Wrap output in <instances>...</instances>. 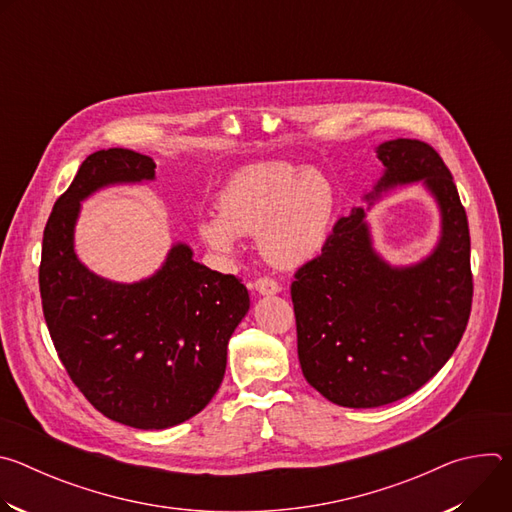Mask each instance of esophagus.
<instances>
[{
  "mask_svg": "<svg viewBox=\"0 0 512 512\" xmlns=\"http://www.w3.org/2000/svg\"><path fill=\"white\" fill-rule=\"evenodd\" d=\"M279 289H281L279 283L271 277H257L255 279V291L261 296H273V294H277Z\"/></svg>",
  "mask_w": 512,
  "mask_h": 512,
  "instance_id": "1",
  "label": "esophagus"
}]
</instances>
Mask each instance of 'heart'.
I'll use <instances>...</instances> for the list:
<instances>
[{"label": "heart", "instance_id": "1", "mask_svg": "<svg viewBox=\"0 0 512 512\" xmlns=\"http://www.w3.org/2000/svg\"><path fill=\"white\" fill-rule=\"evenodd\" d=\"M336 212V186L316 168L259 164L237 172L218 194V212L202 214L198 235L231 255L239 237H259L263 257L285 269L302 267L324 247Z\"/></svg>", "mask_w": 512, "mask_h": 512}]
</instances>
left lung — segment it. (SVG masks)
<instances>
[{
    "label": "left lung",
    "mask_w": 512,
    "mask_h": 512,
    "mask_svg": "<svg viewBox=\"0 0 512 512\" xmlns=\"http://www.w3.org/2000/svg\"><path fill=\"white\" fill-rule=\"evenodd\" d=\"M377 156L385 174L364 198L421 180L440 204V243L417 265L391 267L356 206L291 283L302 373L328 401L354 409L399 401L440 371L474 294L468 218L442 156L419 139L385 141Z\"/></svg>",
    "instance_id": "1"
}]
</instances>
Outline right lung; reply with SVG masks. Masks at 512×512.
Returning <instances> with one entry per match:
<instances>
[{
	"label": "right lung",
	"mask_w": 512,
	"mask_h": 512,
	"mask_svg": "<svg viewBox=\"0 0 512 512\" xmlns=\"http://www.w3.org/2000/svg\"><path fill=\"white\" fill-rule=\"evenodd\" d=\"M154 176V160L137 152L91 154L48 216L38 273L68 377L97 411L137 429L178 425L208 405L225 377L229 338L249 310L241 279L194 261L182 243L137 283L103 279L79 261L72 239L81 200Z\"/></svg>",
	"instance_id": "right-lung-1"
}]
</instances>
